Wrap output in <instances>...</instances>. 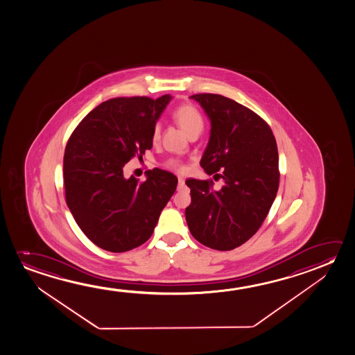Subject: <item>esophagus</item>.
Segmentation results:
<instances>
[{
	"mask_svg": "<svg viewBox=\"0 0 355 355\" xmlns=\"http://www.w3.org/2000/svg\"><path fill=\"white\" fill-rule=\"evenodd\" d=\"M184 186H185V180L182 179V178H179V190H181V189H184Z\"/></svg>",
	"mask_w": 355,
	"mask_h": 355,
	"instance_id": "34e87169",
	"label": "esophagus"
}]
</instances>
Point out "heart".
Returning a JSON list of instances; mask_svg holds the SVG:
<instances>
[{
    "mask_svg": "<svg viewBox=\"0 0 355 355\" xmlns=\"http://www.w3.org/2000/svg\"><path fill=\"white\" fill-rule=\"evenodd\" d=\"M173 119L189 135L202 130V114L191 103H181L180 106L175 108L174 112H173ZM160 135H162L160 124H154L152 130V141L157 143L160 139ZM165 166L169 169L176 170V171L185 170V165L180 159L178 158H170L169 160H166Z\"/></svg>",
    "mask_w": 355,
    "mask_h": 355,
    "instance_id": "obj_1",
    "label": "heart"
}]
</instances>
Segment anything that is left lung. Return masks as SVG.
Instances as JSON below:
<instances>
[{"label":"left lung","mask_w":355,"mask_h":355,"mask_svg":"<svg viewBox=\"0 0 355 355\" xmlns=\"http://www.w3.org/2000/svg\"><path fill=\"white\" fill-rule=\"evenodd\" d=\"M191 98L211 119V137L201 163L214 180L187 179L191 203L186 222L192 236L216 250H232L258 232L279 189V154L269 124L250 108L217 94ZM223 171L218 175L219 170Z\"/></svg>","instance_id":"left-lung-1"}]
</instances>
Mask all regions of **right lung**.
I'll use <instances>...</instances> for the list:
<instances>
[{"instance_id": "right-lung-1", "label": "right lung", "mask_w": 355, "mask_h": 355, "mask_svg": "<svg viewBox=\"0 0 355 355\" xmlns=\"http://www.w3.org/2000/svg\"><path fill=\"white\" fill-rule=\"evenodd\" d=\"M171 96L116 97L78 124L64 153L65 198L85 236L97 247L123 253L150 236L174 195L178 178L148 170L146 180L124 179V164L152 149V130Z\"/></svg>"}]
</instances>
